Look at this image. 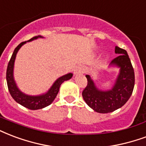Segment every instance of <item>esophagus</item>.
I'll return each instance as SVG.
<instances>
[{
	"label": "esophagus",
	"mask_w": 146,
	"mask_h": 146,
	"mask_svg": "<svg viewBox=\"0 0 146 146\" xmlns=\"http://www.w3.org/2000/svg\"><path fill=\"white\" fill-rule=\"evenodd\" d=\"M85 67L84 66H78L77 67L75 70H74V74H78V73H83V72H85Z\"/></svg>",
	"instance_id": "esophagus-1"
}]
</instances>
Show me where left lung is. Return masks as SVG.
<instances>
[{"label":"left lung","mask_w":146,"mask_h":146,"mask_svg":"<svg viewBox=\"0 0 146 146\" xmlns=\"http://www.w3.org/2000/svg\"><path fill=\"white\" fill-rule=\"evenodd\" d=\"M115 52L119 55L111 64L119 67L120 72L112 89L106 92L98 90L89 75H86L88 84L82 92V97L88 106L98 113H108L122 107L134 88V69L127 51L115 46Z\"/></svg>","instance_id":"8db88e82"}]
</instances>
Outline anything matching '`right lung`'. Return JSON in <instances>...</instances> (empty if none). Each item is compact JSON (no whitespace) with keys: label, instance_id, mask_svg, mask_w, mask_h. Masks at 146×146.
Listing matches in <instances>:
<instances>
[{"label":"right lung","instance_id":"add662e5","mask_svg":"<svg viewBox=\"0 0 146 146\" xmlns=\"http://www.w3.org/2000/svg\"><path fill=\"white\" fill-rule=\"evenodd\" d=\"M38 38H42L41 36H35L34 38H31L30 40L27 41L35 40ZM26 41L21 42L19 45L17 46V48H15V51L12 54V56L10 59L7 68L6 73V78H7V84L11 95L12 98L15 99L17 103H19L20 105H21L25 108H29L31 110H37V109H40L43 108L46 106L51 105L52 102L54 100V98L58 95L59 91V88L61 85L67 80H69L72 78L73 74L72 73H69L68 74H65L62 77L59 78L58 79H57L55 82L54 83V85L51 86V88L49 89L48 92L44 95H39V96H30L27 95L22 93L17 88V85L15 84V80H14V76H13V70H14V63H15V57L17 54V51L20 49V48L25 44Z\"/></svg>","mask_w":146,"mask_h":146}]
</instances>
